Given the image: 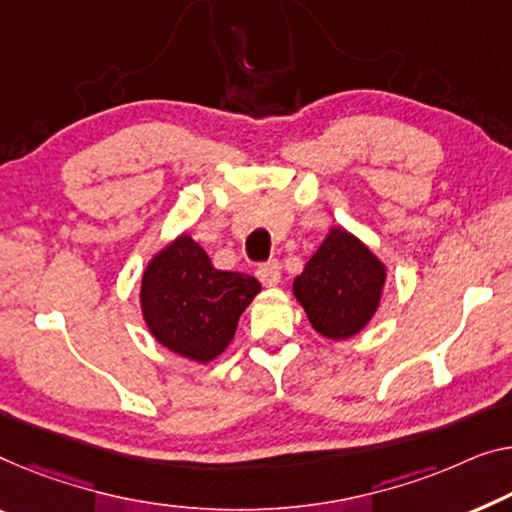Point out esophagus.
Listing matches in <instances>:
<instances>
[{"mask_svg":"<svg viewBox=\"0 0 512 512\" xmlns=\"http://www.w3.org/2000/svg\"><path fill=\"white\" fill-rule=\"evenodd\" d=\"M255 273H257V278L262 280V285H266V287H276L280 282V264L276 262V259L259 264Z\"/></svg>","mask_w":512,"mask_h":512,"instance_id":"esophagus-1","label":"esophagus"}]
</instances>
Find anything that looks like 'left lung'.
<instances>
[{
  "instance_id": "obj_1",
  "label": "left lung",
  "mask_w": 512,
  "mask_h": 512,
  "mask_svg": "<svg viewBox=\"0 0 512 512\" xmlns=\"http://www.w3.org/2000/svg\"><path fill=\"white\" fill-rule=\"evenodd\" d=\"M384 278L379 259L356 236L333 227L294 280V294L312 329L324 338L345 340L375 315Z\"/></svg>"
}]
</instances>
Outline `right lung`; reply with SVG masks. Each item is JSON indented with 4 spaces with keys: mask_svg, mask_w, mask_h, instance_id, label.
<instances>
[{
    "mask_svg": "<svg viewBox=\"0 0 512 512\" xmlns=\"http://www.w3.org/2000/svg\"><path fill=\"white\" fill-rule=\"evenodd\" d=\"M259 289L253 276L218 271L183 234L149 262L140 299L149 331L160 345L207 363L230 345L241 312Z\"/></svg>",
    "mask_w": 512,
    "mask_h": 512,
    "instance_id": "add662e5",
    "label": "right lung"
}]
</instances>
